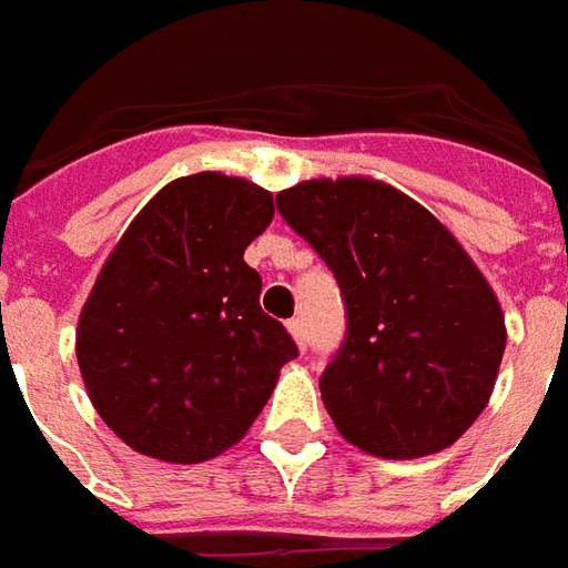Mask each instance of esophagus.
<instances>
[{
    "instance_id": "esophagus-1",
    "label": "esophagus",
    "mask_w": 568,
    "mask_h": 568,
    "mask_svg": "<svg viewBox=\"0 0 568 568\" xmlns=\"http://www.w3.org/2000/svg\"><path fill=\"white\" fill-rule=\"evenodd\" d=\"M288 334L295 337V344L304 349L307 346V334H304V322L301 320H288Z\"/></svg>"
}]
</instances>
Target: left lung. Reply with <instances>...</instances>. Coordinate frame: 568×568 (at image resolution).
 <instances>
[{"label": "left lung", "mask_w": 568, "mask_h": 568, "mask_svg": "<svg viewBox=\"0 0 568 568\" xmlns=\"http://www.w3.org/2000/svg\"><path fill=\"white\" fill-rule=\"evenodd\" d=\"M276 210L344 295L346 341L320 381L337 432L383 459L450 447L487 407L508 341L475 261L423 203L365 175L297 182Z\"/></svg>", "instance_id": "8db88e82"}]
</instances>
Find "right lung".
Listing matches in <instances>:
<instances>
[{
	"mask_svg": "<svg viewBox=\"0 0 568 568\" xmlns=\"http://www.w3.org/2000/svg\"><path fill=\"white\" fill-rule=\"evenodd\" d=\"M273 194L240 175L173 179L130 222L84 301L81 381L118 438L161 463H206L243 438L297 356L261 310L243 252Z\"/></svg>",
	"mask_w": 568,
	"mask_h": 568,
	"instance_id": "obj_1",
	"label": "right lung"
}]
</instances>
